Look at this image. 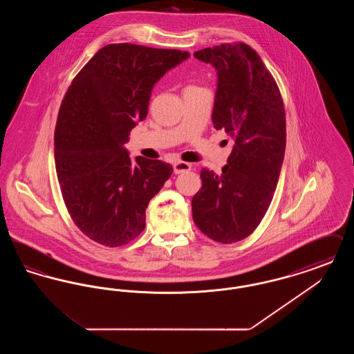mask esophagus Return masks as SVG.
Masks as SVG:
<instances>
[{"mask_svg": "<svg viewBox=\"0 0 354 354\" xmlns=\"http://www.w3.org/2000/svg\"><path fill=\"white\" fill-rule=\"evenodd\" d=\"M191 169V165L185 163V162H175L174 163V172L175 174H183V172H188Z\"/></svg>", "mask_w": 354, "mask_h": 354, "instance_id": "obj_1", "label": "esophagus"}]
</instances>
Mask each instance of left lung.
Wrapping results in <instances>:
<instances>
[{"label": "left lung", "instance_id": "1", "mask_svg": "<svg viewBox=\"0 0 354 354\" xmlns=\"http://www.w3.org/2000/svg\"><path fill=\"white\" fill-rule=\"evenodd\" d=\"M194 57L216 70L212 122L232 138L234 146L221 174L201 171L192 218L204 235L231 244L252 234L272 202L286 152L284 103L251 46L221 44Z\"/></svg>", "mask_w": 354, "mask_h": 354}]
</instances>
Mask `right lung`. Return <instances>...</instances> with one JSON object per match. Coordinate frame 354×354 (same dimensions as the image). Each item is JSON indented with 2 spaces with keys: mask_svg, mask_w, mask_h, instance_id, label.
<instances>
[{
  "mask_svg": "<svg viewBox=\"0 0 354 354\" xmlns=\"http://www.w3.org/2000/svg\"><path fill=\"white\" fill-rule=\"evenodd\" d=\"M189 53L133 44L103 46L77 74L57 119L54 158L68 214L106 247L130 243L146 227V208L172 174L162 160L124 147L147 117L153 84Z\"/></svg>",
  "mask_w": 354,
  "mask_h": 354,
  "instance_id": "add662e5",
  "label": "right lung"
}]
</instances>
